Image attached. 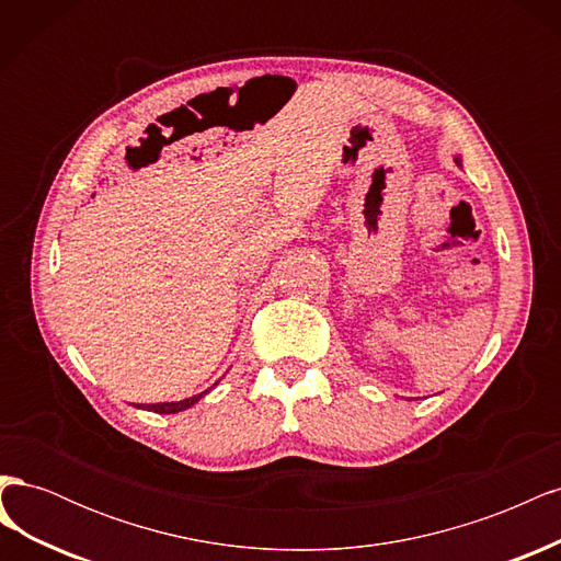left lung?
Instances as JSON below:
<instances>
[{"label": "left lung", "mask_w": 561, "mask_h": 561, "mask_svg": "<svg viewBox=\"0 0 561 561\" xmlns=\"http://www.w3.org/2000/svg\"><path fill=\"white\" fill-rule=\"evenodd\" d=\"M456 163H461V161H458V159H456Z\"/></svg>", "instance_id": "1"}]
</instances>
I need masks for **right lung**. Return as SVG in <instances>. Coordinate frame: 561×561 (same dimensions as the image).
I'll return each mask as SVG.
<instances>
[{
    "instance_id": "right-lung-1",
    "label": "right lung",
    "mask_w": 561,
    "mask_h": 561,
    "mask_svg": "<svg viewBox=\"0 0 561 561\" xmlns=\"http://www.w3.org/2000/svg\"><path fill=\"white\" fill-rule=\"evenodd\" d=\"M206 393H208V390H206ZM201 398H203V393L192 396V398H186V400H180V402H157V404H147V410H149V412H159V414H175V412L186 410V407H192V404L198 402Z\"/></svg>"
}]
</instances>
